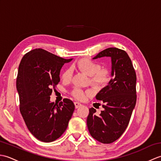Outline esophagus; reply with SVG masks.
<instances>
[{
    "label": "esophagus",
    "mask_w": 161,
    "mask_h": 161,
    "mask_svg": "<svg viewBox=\"0 0 161 161\" xmlns=\"http://www.w3.org/2000/svg\"><path fill=\"white\" fill-rule=\"evenodd\" d=\"M74 104H75V108H79V107H81V104L80 103H79V102H75Z\"/></svg>",
    "instance_id": "obj_1"
}]
</instances>
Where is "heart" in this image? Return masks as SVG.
Wrapping results in <instances>:
<instances>
[{"label":"heart","mask_w":161,"mask_h":161,"mask_svg":"<svg viewBox=\"0 0 161 161\" xmlns=\"http://www.w3.org/2000/svg\"><path fill=\"white\" fill-rule=\"evenodd\" d=\"M77 67L82 73L91 77V83L95 87H104L111 80V70L108 68H101L100 64L95 61L84 58L77 61ZM72 76H73L72 69L67 68L61 75V79L64 81H69ZM72 95L77 100H83L88 93L80 88H75L72 91Z\"/></svg>","instance_id":"1"}]
</instances>
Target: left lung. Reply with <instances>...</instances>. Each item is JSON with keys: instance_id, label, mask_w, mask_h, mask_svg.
Returning a JSON list of instances; mask_svg holds the SVG:
<instances>
[{"instance_id": "8db88e82", "label": "left lung", "mask_w": 161, "mask_h": 161, "mask_svg": "<svg viewBox=\"0 0 161 161\" xmlns=\"http://www.w3.org/2000/svg\"><path fill=\"white\" fill-rule=\"evenodd\" d=\"M111 58V80L96 95L103 111L97 115L89 109L87 126L92 137L104 144L118 140L125 132L136 103V75L131 60L125 50L108 47L99 53L93 59ZM99 104V103H98Z\"/></svg>"}]
</instances>
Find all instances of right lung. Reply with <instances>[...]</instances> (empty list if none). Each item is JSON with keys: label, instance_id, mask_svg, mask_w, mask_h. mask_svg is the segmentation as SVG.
Masks as SVG:
<instances>
[{"label": "right lung", "instance_id": "right-lung-1", "mask_svg": "<svg viewBox=\"0 0 161 161\" xmlns=\"http://www.w3.org/2000/svg\"><path fill=\"white\" fill-rule=\"evenodd\" d=\"M72 59L38 48L26 53L20 61L16 78L20 111L30 133L40 141L59 138L73 115L75 104L69 99L59 104L50 101L53 88L60 81L61 68Z\"/></svg>", "mask_w": 161, "mask_h": 161}]
</instances>
